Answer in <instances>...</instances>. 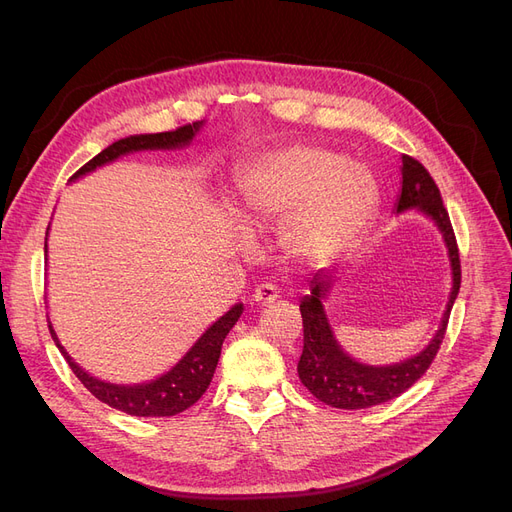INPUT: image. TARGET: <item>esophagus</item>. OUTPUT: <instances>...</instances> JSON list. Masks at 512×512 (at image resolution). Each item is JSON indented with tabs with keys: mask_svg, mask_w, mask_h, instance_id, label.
I'll return each mask as SVG.
<instances>
[{
	"mask_svg": "<svg viewBox=\"0 0 512 512\" xmlns=\"http://www.w3.org/2000/svg\"><path fill=\"white\" fill-rule=\"evenodd\" d=\"M277 297H280V290H277V286L273 284H260L252 294V299L258 305H271L277 301Z\"/></svg>",
	"mask_w": 512,
	"mask_h": 512,
	"instance_id": "esophagus-1",
	"label": "esophagus"
}]
</instances>
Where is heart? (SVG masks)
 Listing matches in <instances>:
<instances>
[{
  "label": "heart",
  "instance_id": "1",
  "mask_svg": "<svg viewBox=\"0 0 512 512\" xmlns=\"http://www.w3.org/2000/svg\"><path fill=\"white\" fill-rule=\"evenodd\" d=\"M247 226L282 224L284 250L301 262H327L361 235L378 205L369 170L320 147H288L258 158L237 181Z\"/></svg>",
  "mask_w": 512,
  "mask_h": 512
}]
</instances>
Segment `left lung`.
<instances>
[{"instance_id":"1","label":"left lung","mask_w":512,"mask_h":512,"mask_svg":"<svg viewBox=\"0 0 512 512\" xmlns=\"http://www.w3.org/2000/svg\"><path fill=\"white\" fill-rule=\"evenodd\" d=\"M401 177H404V181H401L397 211H406L414 207L421 209L442 230L453 267L451 299H448L446 312L436 337L431 339V344L421 354H416L412 359L397 365L371 367L352 361L350 356L337 346L329 327V320L324 316L320 299H324V294L329 292L335 271L331 269L327 273L314 275L312 286H309V294H305L301 299L303 354L297 369L301 382L307 386V391L316 399H320L322 404L333 408L361 410L384 404V401L406 393L429 369L433 359H436V354L442 346V339L446 335V324L448 318H451L453 303L461 286V260L455 230L442 203L436 181H433L429 170L421 162L414 160L412 156H406V153L401 156Z\"/></svg>"}]
</instances>
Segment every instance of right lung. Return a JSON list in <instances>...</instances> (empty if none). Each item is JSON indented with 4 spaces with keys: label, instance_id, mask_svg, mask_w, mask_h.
Here are the masks:
<instances>
[{
    "label": "right lung",
    "instance_id": "1",
    "mask_svg": "<svg viewBox=\"0 0 512 512\" xmlns=\"http://www.w3.org/2000/svg\"><path fill=\"white\" fill-rule=\"evenodd\" d=\"M200 123H185V126L170 130V132H160V134H138V136H128L121 138V141L108 145L104 151H100L96 158H91L85 166H81L76 173L70 177L76 179L89 170H94L106 162H113L123 153L130 151H141V149H173V147H183L188 145L194 134L198 132ZM49 232V230H46ZM243 312V305H235L226 312L218 322H213L211 327L203 333V337L190 348V352L183 356V359L164 374L162 378L147 382V384H136V386H119L111 382H102L94 376H89L87 371H83L79 365H76L64 346L59 344V339L51 327L49 318V331L55 339L57 348L64 354V359L68 361L70 369L74 371V376L83 382L85 389L98 397L102 404L111 406L115 410H121L132 416H175L183 410H188L194 406L196 401L203 397V393L209 389L211 378L215 374V367H218L220 361V352L222 344L228 335V331L235 327V322L239 320Z\"/></svg>",
    "mask_w": 512,
    "mask_h": 512
}]
</instances>
